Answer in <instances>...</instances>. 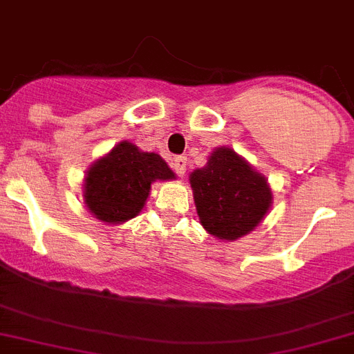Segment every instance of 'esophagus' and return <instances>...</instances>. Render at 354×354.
I'll return each instance as SVG.
<instances>
[{"label":"esophagus","instance_id":"34e87169","mask_svg":"<svg viewBox=\"0 0 354 354\" xmlns=\"http://www.w3.org/2000/svg\"><path fill=\"white\" fill-rule=\"evenodd\" d=\"M173 169L178 176H185V171H187V157L180 155L173 160Z\"/></svg>","mask_w":354,"mask_h":354}]
</instances>
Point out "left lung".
<instances>
[{
  "label": "left lung",
  "instance_id": "obj_1",
  "mask_svg": "<svg viewBox=\"0 0 354 354\" xmlns=\"http://www.w3.org/2000/svg\"><path fill=\"white\" fill-rule=\"evenodd\" d=\"M203 227L221 240H236L263 221L272 190L259 173L231 148H216L203 169L190 174Z\"/></svg>",
  "mask_w": 354,
  "mask_h": 354
}]
</instances>
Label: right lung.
<instances>
[{
    "instance_id": "right-lung-1",
    "label": "right lung",
    "mask_w": 354,
    "mask_h": 354,
    "mask_svg": "<svg viewBox=\"0 0 354 354\" xmlns=\"http://www.w3.org/2000/svg\"><path fill=\"white\" fill-rule=\"evenodd\" d=\"M173 178L174 173L160 155L139 151L138 146L123 141L88 171L86 206L98 221L125 222L141 212L155 180Z\"/></svg>"
}]
</instances>
